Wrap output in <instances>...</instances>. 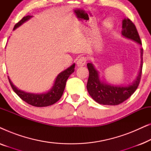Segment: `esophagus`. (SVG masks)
Returning <instances> with one entry per match:
<instances>
[{"label":"esophagus","instance_id":"1","mask_svg":"<svg viewBox=\"0 0 151 151\" xmlns=\"http://www.w3.org/2000/svg\"><path fill=\"white\" fill-rule=\"evenodd\" d=\"M86 57H80L77 61V66L78 67H82L86 64Z\"/></svg>","mask_w":151,"mask_h":151}]
</instances>
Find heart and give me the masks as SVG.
Instances as JSON below:
<instances>
[{"label":"heart","mask_w":151,"mask_h":151,"mask_svg":"<svg viewBox=\"0 0 151 151\" xmlns=\"http://www.w3.org/2000/svg\"><path fill=\"white\" fill-rule=\"evenodd\" d=\"M113 21L111 18H108V19H106L104 22V27H106L107 29H109V30L111 29L113 27Z\"/></svg>","instance_id":"obj_1"}]
</instances>
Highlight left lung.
<instances>
[{
    "label": "left lung",
    "mask_w": 151,
    "mask_h": 151,
    "mask_svg": "<svg viewBox=\"0 0 151 151\" xmlns=\"http://www.w3.org/2000/svg\"><path fill=\"white\" fill-rule=\"evenodd\" d=\"M122 35L125 38L130 39L142 45L141 40L135 24L129 18L122 20ZM142 55L143 49H140V69L137 78L131 84L127 85H115L102 81L99 72L95 68L93 64L88 63L87 67L89 76L86 84V88L91 97L96 102L103 105H118L127 100L135 91L139 86L142 70Z\"/></svg>",
    "instance_id": "1"
}]
</instances>
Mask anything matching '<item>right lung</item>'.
Wrapping results in <instances>:
<instances>
[{"label":"right lung","instance_id":"right-lung-1","mask_svg":"<svg viewBox=\"0 0 151 151\" xmlns=\"http://www.w3.org/2000/svg\"><path fill=\"white\" fill-rule=\"evenodd\" d=\"M31 18H32V16H27L22 18L21 20H20L16 25L14 26V30H15L16 28L19 27L20 25H22L24 22L27 21ZM75 69V63L68 67L67 69L64 70L60 73L57 77L55 78L54 83L50 89L48 91L42 93H28L25 92L24 91L20 90L12 83L11 80L9 79V83L11 84V86L14 91L22 99V100L28 103L29 104L32 105L34 106L37 107H44L48 106L50 105L55 104L58 102L63 96L64 90H65L66 86V82L69 76L72 73L74 72Z\"/></svg>","mask_w":151,"mask_h":151}]
</instances>
